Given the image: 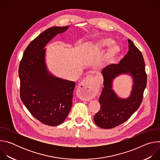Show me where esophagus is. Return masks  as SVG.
Returning <instances> with one entry per match:
<instances>
[{"label":"esophagus","instance_id":"1","mask_svg":"<svg viewBox=\"0 0 160 160\" xmlns=\"http://www.w3.org/2000/svg\"><path fill=\"white\" fill-rule=\"evenodd\" d=\"M98 82L94 81L91 77L84 78L78 87L80 96L82 99L88 101L92 99L98 91Z\"/></svg>","mask_w":160,"mask_h":160}]
</instances>
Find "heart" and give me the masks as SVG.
Segmentation results:
<instances>
[{"label": "heart", "instance_id": "b5f03b06", "mask_svg": "<svg viewBox=\"0 0 160 160\" xmlns=\"http://www.w3.org/2000/svg\"><path fill=\"white\" fill-rule=\"evenodd\" d=\"M115 43V40H114L111 38L106 37L103 38L98 41H97L96 43L92 44V48L96 51H99L101 49L109 47L111 44L112 46L109 48L108 50L107 51V52L105 55V61L108 63L112 62L115 58L118 56V54L120 53V49L117 45H112Z\"/></svg>", "mask_w": 160, "mask_h": 160}]
</instances>
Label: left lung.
<instances>
[{
  "label": "left lung",
  "mask_w": 160,
  "mask_h": 160,
  "mask_svg": "<svg viewBox=\"0 0 160 160\" xmlns=\"http://www.w3.org/2000/svg\"><path fill=\"white\" fill-rule=\"evenodd\" d=\"M128 51L117 64H111L102 70L104 87L99 97L101 108L96 114L95 123L102 128H112L124 123L138 109L147 85L145 62L141 52L130 39ZM122 74L133 78L131 94L127 99L118 98L112 89V81Z\"/></svg>",
  "instance_id": "8db88e82"
}]
</instances>
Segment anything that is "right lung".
<instances>
[{
    "instance_id": "right-lung-1",
    "label": "right lung",
    "mask_w": 160,
    "mask_h": 160,
    "mask_svg": "<svg viewBox=\"0 0 160 160\" xmlns=\"http://www.w3.org/2000/svg\"><path fill=\"white\" fill-rule=\"evenodd\" d=\"M68 28L54 27L40 33L26 48L19 67L22 102L34 118L49 126L60 125L69 114L75 82L55 77L48 72L44 48Z\"/></svg>"
}]
</instances>
